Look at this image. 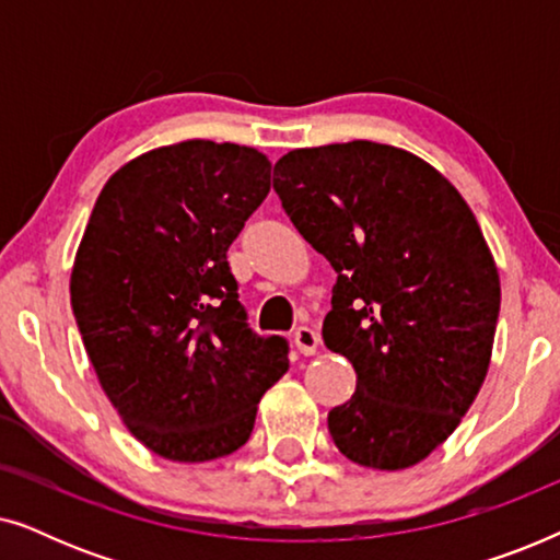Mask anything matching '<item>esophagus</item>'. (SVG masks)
<instances>
[{
	"instance_id": "esophagus-1",
	"label": "esophagus",
	"mask_w": 560,
	"mask_h": 560,
	"mask_svg": "<svg viewBox=\"0 0 560 560\" xmlns=\"http://www.w3.org/2000/svg\"><path fill=\"white\" fill-rule=\"evenodd\" d=\"M293 341H295V347H298V351H301V354L311 357V354H316V351H318L320 336H318L316 328L298 326L295 331H293Z\"/></svg>"
}]
</instances>
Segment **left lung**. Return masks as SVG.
Instances as JSON below:
<instances>
[{"mask_svg":"<svg viewBox=\"0 0 560 560\" xmlns=\"http://www.w3.org/2000/svg\"><path fill=\"white\" fill-rule=\"evenodd\" d=\"M272 188L336 270L324 343L357 372L328 412L336 448L366 469L420 464L492 359L500 272L477 217L433 165L370 140L290 150Z\"/></svg>","mask_w":560,"mask_h":560,"instance_id":"left-lung-1","label":"left lung"}]
</instances>
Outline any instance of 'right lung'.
Listing matches in <instances>:
<instances>
[{"instance_id": "obj_1", "label": "right lung", "mask_w": 560, "mask_h": 560, "mask_svg": "<svg viewBox=\"0 0 560 560\" xmlns=\"http://www.w3.org/2000/svg\"><path fill=\"white\" fill-rule=\"evenodd\" d=\"M270 171L234 142L144 152L106 180L75 252L71 305L98 385L167 462L242 448L288 372V341L252 334L226 259Z\"/></svg>"}]
</instances>
